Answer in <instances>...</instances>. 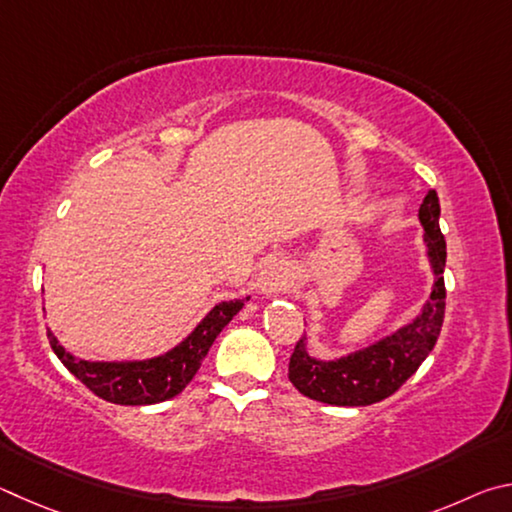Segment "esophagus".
I'll return each mask as SVG.
<instances>
[{
	"label": "esophagus",
	"instance_id": "34e87169",
	"mask_svg": "<svg viewBox=\"0 0 512 512\" xmlns=\"http://www.w3.org/2000/svg\"><path fill=\"white\" fill-rule=\"evenodd\" d=\"M290 272L288 263L281 261V258H272V261H265L261 270L256 274V290L263 294V297H274L285 290L288 285Z\"/></svg>",
	"mask_w": 512,
	"mask_h": 512
}]
</instances>
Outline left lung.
Masks as SVG:
<instances>
[{
	"instance_id": "1",
	"label": "left lung",
	"mask_w": 512,
	"mask_h": 512,
	"mask_svg": "<svg viewBox=\"0 0 512 512\" xmlns=\"http://www.w3.org/2000/svg\"><path fill=\"white\" fill-rule=\"evenodd\" d=\"M436 191H429L420 204L418 220L423 224L427 261L432 267L434 283L418 315L378 342L335 360H319L308 351V337L303 335L290 357L288 378L303 396L335 407H366L396 393L425 357L432 353L441 335L445 317V238L438 227Z\"/></svg>"
}]
</instances>
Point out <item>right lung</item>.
<instances>
[{"label":"right lung","instance_id":"obj_1","mask_svg":"<svg viewBox=\"0 0 512 512\" xmlns=\"http://www.w3.org/2000/svg\"><path fill=\"white\" fill-rule=\"evenodd\" d=\"M245 299L220 301L218 306L206 315L200 324L193 328L184 342H179L168 353H161L150 360H125V362H89L80 360L74 353L65 351V346L58 344L49 330V344L58 360L67 366L71 375L96 393L98 398L114 405H155L175 398L182 393L188 382L195 378L202 360L209 353L215 337L222 333V328L238 315L245 306Z\"/></svg>","mask_w":512,"mask_h":512}]
</instances>
